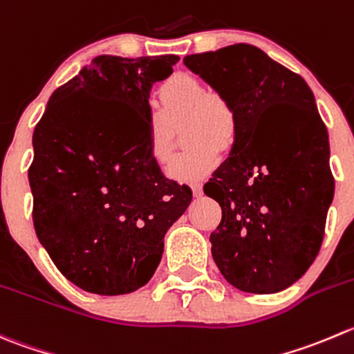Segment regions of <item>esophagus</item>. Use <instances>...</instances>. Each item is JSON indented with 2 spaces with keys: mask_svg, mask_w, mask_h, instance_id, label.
Instances as JSON below:
<instances>
[{
  "mask_svg": "<svg viewBox=\"0 0 354 354\" xmlns=\"http://www.w3.org/2000/svg\"><path fill=\"white\" fill-rule=\"evenodd\" d=\"M192 190H194V195H202V183H201V181H194V183H192Z\"/></svg>",
  "mask_w": 354,
  "mask_h": 354,
  "instance_id": "esophagus-1",
  "label": "esophagus"
}]
</instances>
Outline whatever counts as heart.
Instances as JSON below:
<instances>
[{
	"label": "heart",
	"mask_w": 354,
	"mask_h": 354,
	"mask_svg": "<svg viewBox=\"0 0 354 354\" xmlns=\"http://www.w3.org/2000/svg\"><path fill=\"white\" fill-rule=\"evenodd\" d=\"M160 114L149 119V153L159 166L173 157L171 128L181 121L188 149L173 160L171 176L195 180L211 173L221 159V147L235 138L236 119L225 95L205 88L204 82L187 72H176L159 88Z\"/></svg>",
	"instance_id": "heart-1"
}]
</instances>
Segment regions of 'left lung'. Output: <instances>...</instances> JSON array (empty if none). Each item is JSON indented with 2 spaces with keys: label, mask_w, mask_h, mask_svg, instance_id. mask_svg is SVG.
Returning a JSON list of instances; mask_svg holds the SVG:
<instances>
[{
  "label": "left lung",
  "mask_w": 354,
  "mask_h": 354,
  "mask_svg": "<svg viewBox=\"0 0 354 354\" xmlns=\"http://www.w3.org/2000/svg\"><path fill=\"white\" fill-rule=\"evenodd\" d=\"M236 119L230 157L204 185L221 205L211 252L243 292L287 289L308 272L334 197L328 135L310 86L252 44L188 55Z\"/></svg>",
  "instance_id": "1"
}]
</instances>
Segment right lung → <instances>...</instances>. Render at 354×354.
Instances as JSON below:
<instances>
[{"label": "right lung", "instance_id": "add662e5", "mask_svg": "<svg viewBox=\"0 0 354 354\" xmlns=\"http://www.w3.org/2000/svg\"><path fill=\"white\" fill-rule=\"evenodd\" d=\"M178 60L100 55L53 91L34 128V230L62 275L86 292L145 286L164 235L192 201L190 187L167 180L149 153L150 88Z\"/></svg>", "mask_w": 354, "mask_h": 354}]
</instances>
